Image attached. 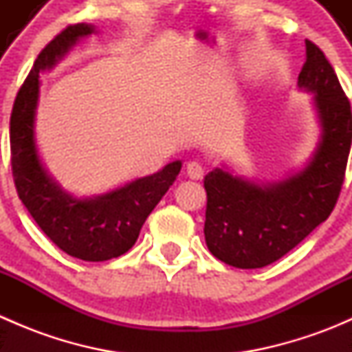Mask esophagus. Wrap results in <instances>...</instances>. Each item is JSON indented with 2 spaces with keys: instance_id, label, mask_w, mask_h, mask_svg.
<instances>
[{
  "instance_id": "34e87169",
  "label": "esophagus",
  "mask_w": 352,
  "mask_h": 352,
  "mask_svg": "<svg viewBox=\"0 0 352 352\" xmlns=\"http://www.w3.org/2000/svg\"><path fill=\"white\" fill-rule=\"evenodd\" d=\"M186 172H187V175H189L190 179H194V180H201L202 177H204V168H202V165L199 162H189V163H187Z\"/></svg>"
}]
</instances>
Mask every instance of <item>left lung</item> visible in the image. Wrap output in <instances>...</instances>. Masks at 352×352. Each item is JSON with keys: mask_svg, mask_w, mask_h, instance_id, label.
Instances as JSON below:
<instances>
[{"mask_svg": "<svg viewBox=\"0 0 352 352\" xmlns=\"http://www.w3.org/2000/svg\"><path fill=\"white\" fill-rule=\"evenodd\" d=\"M298 85L315 94L322 141L310 165L286 182L258 187L216 168L204 177V236L209 252L239 269L272 264L333 211L346 177L352 112L333 67L314 42Z\"/></svg>", "mask_w": 352, "mask_h": 352, "instance_id": "left-lung-1", "label": "left lung"}]
</instances>
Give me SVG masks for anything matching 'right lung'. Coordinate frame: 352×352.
<instances>
[{
  "instance_id": "obj_1",
  "label": "right lung",
  "mask_w": 352,
  "mask_h": 352,
  "mask_svg": "<svg viewBox=\"0 0 352 352\" xmlns=\"http://www.w3.org/2000/svg\"><path fill=\"white\" fill-rule=\"evenodd\" d=\"M91 32L87 23L67 25L37 56L13 104L10 151L16 192L42 232L71 257L102 262L126 254L136 243L141 226L170 189L182 163H168L158 173L85 201L67 196L44 172L34 141L38 71L51 67L78 38Z\"/></svg>"
}]
</instances>
